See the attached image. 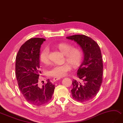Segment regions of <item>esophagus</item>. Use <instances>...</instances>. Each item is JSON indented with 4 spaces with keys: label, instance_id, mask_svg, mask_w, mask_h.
Masks as SVG:
<instances>
[{
    "label": "esophagus",
    "instance_id": "34e87169",
    "mask_svg": "<svg viewBox=\"0 0 123 123\" xmlns=\"http://www.w3.org/2000/svg\"><path fill=\"white\" fill-rule=\"evenodd\" d=\"M60 78H53V81H54V82H55V81H58V80H60Z\"/></svg>",
    "mask_w": 123,
    "mask_h": 123
}]
</instances>
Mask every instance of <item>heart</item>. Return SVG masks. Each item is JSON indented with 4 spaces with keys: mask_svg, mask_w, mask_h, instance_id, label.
<instances>
[{
    "mask_svg": "<svg viewBox=\"0 0 123 123\" xmlns=\"http://www.w3.org/2000/svg\"><path fill=\"white\" fill-rule=\"evenodd\" d=\"M58 48L65 56V63L62 65H54L48 71V75L55 78H61L67 74L72 69V66L76 68L81 64L83 59V53L81 49L77 48H73L71 44L67 43H61L58 45ZM50 51L48 47H45L40 53V60L45 64L50 61Z\"/></svg>",
    "mask_w": 123,
    "mask_h": 123,
    "instance_id": "1",
    "label": "heart"
}]
</instances>
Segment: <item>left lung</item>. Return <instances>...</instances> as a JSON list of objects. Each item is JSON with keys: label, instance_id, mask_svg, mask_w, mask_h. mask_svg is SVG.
I'll use <instances>...</instances> for the list:
<instances>
[{"label": "left lung", "instance_id": "obj_1", "mask_svg": "<svg viewBox=\"0 0 123 123\" xmlns=\"http://www.w3.org/2000/svg\"><path fill=\"white\" fill-rule=\"evenodd\" d=\"M74 40L83 51L84 60L77 72V76L83 82L74 80L71 93L77 101L84 102L95 97L100 88L103 80V59L99 45L93 40L83 35L67 37Z\"/></svg>", "mask_w": 123, "mask_h": 123}]
</instances>
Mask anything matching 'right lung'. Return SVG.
<instances>
[{
  "label": "right lung",
  "instance_id": "right-lung-1",
  "mask_svg": "<svg viewBox=\"0 0 123 123\" xmlns=\"http://www.w3.org/2000/svg\"><path fill=\"white\" fill-rule=\"evenodd\" d=\"M45 39L34 38L28 40L20 48L16 59V76L19 90L28 102L40 106L49 102L55 91V85L47 83L38 86L40 73V51Z\"/></svg>",
  "mask_w": 123,
  "mask_h": 123
}]
</instances>
